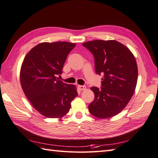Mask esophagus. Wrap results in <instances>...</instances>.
Masks as SVG:
<instances>
[{"label": "esophagus", "instance_id": "esophagus-1", "mask_svg": "<svg viewBox=\"0 0 158 158\" xmlns=\"http://www.w3.org/2000/svg\"><path fill=\"white\" fill-rule=\"evenodd\" d=\"M78 88H79V90H85V89H86V86H85L78 85Z\"/></svg>", "mask_w": 158, "mask_h": 158}]
</instances>
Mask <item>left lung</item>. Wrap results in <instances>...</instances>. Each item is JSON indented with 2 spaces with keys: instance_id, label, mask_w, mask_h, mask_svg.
Here are the masks:
<instances>
[{
  "instance_id": "8db88e82",
  "label": "left lung",
  "mask_w": 158,
  "mask_h": 158,
  "mask_svg": "<svg viewBox=\"0 0 158 158\" xmlns=\"http://www.w3.org/2000/svg\"><path fill=\"white\" fill-rule=\"evenodd\" d=\"M93 54L95 71L103 74L101 88L92 87L94 100L90 113L100 118L115 116L127 105L137 82L136 60L128 48L115 40H94L83 43Z\"/></svg>"
}]
</instances>
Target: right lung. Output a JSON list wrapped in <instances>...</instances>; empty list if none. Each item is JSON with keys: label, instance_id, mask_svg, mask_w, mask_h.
<instances>
[{"label": "right lung", "instance_id": "1", "mask_svg": "<svg viewBox=\"0 0 158 158\" xmlns=\"http://www.w3.org/2000/svg\"><path fill=\"white\" fill-rule=\"evenodd\" d=\"M75 46L66 41L44 42L31 49L23 61L22 89L34 109L45 117H64L78 95L75 85L64 83L57 77Z\"/></svg>", "mask_w": 158, "mask_h": 158}]
</instances>
